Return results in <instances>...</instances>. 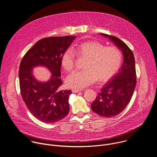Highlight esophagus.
<instances>
[{
  "mask_svg": "<svg viewBox=\"0 0 157 157\" xmlns=\"http://www.w3.org/2000/svg\"><path fill=\"white\" fill-rule=\"evenodd\" d=\"M81 91V89H72V92L73 93H79Z\"/></svg>",
  "mask_w": 157,
  "mask_h": 157,
  "instance_id": "1",
  "label": "esophagus"
}]
</instances>
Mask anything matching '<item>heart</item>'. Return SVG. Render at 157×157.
Masks as SVG:
<instances>
[{"mask_svg":"<svg viewBox=\"0 0 157 157\" xmlns=\"http://www.w3.org/2000/svg\"><path fill=\"white\" fill-rule=\"evenodd\" d=\"M67 49L63 54L61 63L63 68L71 71L75 66V54L85 58L82 70L75 71L66 78L69 87L80 89L94 82L107 81L119 70L122 61L121 52L113 47H105L94 41H89Z\"/></svg>","mask_w":157,"mask_h":157,"instance_id":"obj_1","label":"heart"}]
</instances>
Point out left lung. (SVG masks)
Returning <instances> with one entry per match:
<instances>
[{"mask_svg": "<svg viewBox=\"0 0 157 157\" xmlns=\"http://www.w3.org/2000/svg\"><path fill=\"white\" fill-rule=\"evenodd\" d=\"M99 34L113 43L122 52L124 58L117 73L103 86L91 104V109L98 115L111 117L122 113L132 97L137 82L135 58L131 50L119 38L107 34Z\"/></svg>", "mask_w": 157, "mask_h": 157, "instance_id": "obj_1", "label": "left lung"}]
</instances>
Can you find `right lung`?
Masks as SVG:
<instances>
[{"instance_id": "obj_1", "label": "right lung", "mask_w": 157, "mask_h": 157, "mask_svg": "<svg viewBox=\"0 0 157 157\" xmlns=\"http://www.w3.org/2000/svg\"><path fill=\"white\" fill-rule=\"evenodd\" d=\"M76 36L43 38L37 41L22 58L19 68L21 95L32 114L47 124L56 122L68 115L71 90H59L62 85L61 59ZM44 67L52 74L47 82L38 80L33 70Z\"/></svg>"}]
</instances>
